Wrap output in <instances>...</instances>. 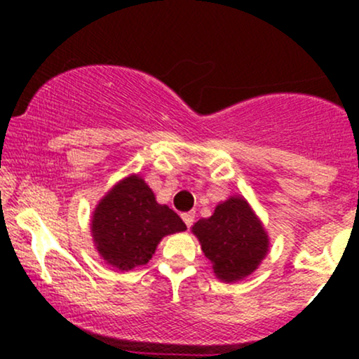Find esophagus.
Returning <instances> with one entry per match:
<instances>
[{"mask_svg": "<svg viewBox=\"0 0 359 359\" xmlns=\"http://www.w3.org/2000/svg\"><path fill=\"white\" fill-rule=\"evenodd\" d=\"M182 219L185 222V226H187V228H191L192 222H194V212H184Z\"/></svg>", "mask_w": 359, "mask_h": 359, "instance_id": "obj_1", "label": "esophagus"}]
</instances>
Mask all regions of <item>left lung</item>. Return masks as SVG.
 <instances>
[{
	"label": "left lung",
	"mask_w": 359,
	"mask_h": 359,
	"mask_svg": "<svg viewBox=\"0 0 359 359\" xmlns=\"http://www.w3.org/2000/svg\"><path fill=\"white\" fill-rule=\"evenodd\" d=\"M192 233L222 282L248 277L269 253V234L240 196L217 204L211 217L199 219L192 226Z\"/></svg>",
	"instance_id": "left-lung-1"
}]
</instances>
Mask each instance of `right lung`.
Returning a JSON list of instances; mask_svg holds the SVG:
<instances>
[{
  "instance_id": "1",
  "label": "right lung",
  "mask_w": 359,
  "mask_h": 359,
  "mask_svg": "<svg viewBox=\"0 0 359 359\" xmlns=\"http://www.w3.org/2000/svg\"><path fill=\"white\" fill-rule=\"evenodd\" d=\"M184 229L179 214L156 203L138 175L119 180L96 205L90 222L97 253L118 270L145 265L163 236Z\"/></svg>"
}]
</instances>
